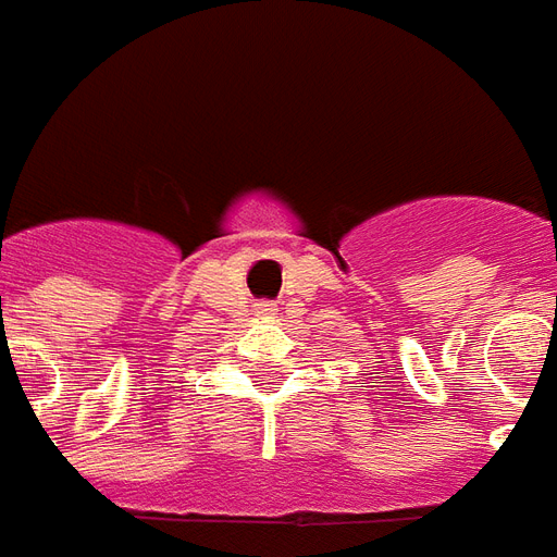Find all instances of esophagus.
<instances>
[{
	"label": "esophagus",
	"mask_w": 557,
	"mask_h": 557,
	"mask_svg": "<svg viewBox=\"0 0 557 557\" xmlns=\"http://www.w3.org/2000/svg\"><path fill=\"white\" fill-rule=\"evenodd\" d=\"M273 302H261V306H258V314H273Z\"/></svg>",
	"instance_id": "1"
}]
</instances>
